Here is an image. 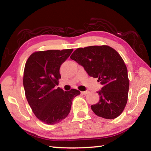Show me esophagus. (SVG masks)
Instances as JSON below:
<instances>
[{
    "instance_id": "esophagus-1",
    "label": "esophagus",
    "mask_w": 151,
    "mask_h": 151,
    "mask_svg": "<svg viewBox=\"0 0 151 151\" xmlns=\"http://www.w3.org/2000/svg\"><path fill=\"white\" fill-rule=\"evenodd\" d=\"M88 93V91H83V92H81V94H84V95H85V94H87Z\"/></svg>"
}]
</instances>
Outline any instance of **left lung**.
Returning a JSON list of instances; mask_svg holds the SVG:
<instances>
[{
  "label": "left lung",
  "mask_w": 151,
  "mask_h": 151,
  "mask_svg": "<svg viewBox=\"0 0 151 151\" xmlns=\"http://www.w3.org/2000/svg\"><path fill=\"white\" fill-rule=\"evenodd\" d=\"M70 58L101 84L96 92L99 101L91 105L94 114L106 119L118 117L127 104L129 88L127 66L119 53L109 46H91L77 48Z\"/></svg>",
  "instance_id": "left-lung-1"
}]
</instances>
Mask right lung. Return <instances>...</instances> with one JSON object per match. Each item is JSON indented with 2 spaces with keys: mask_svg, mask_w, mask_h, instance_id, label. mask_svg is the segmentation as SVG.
<instances>
[{
  "mask_svg": "<svg viewBox=\"0 0 151 151\" xmlns=\"http://www.w3.org/2000/svg\"><path fill=\"white\" fill-rule=\"evenodd\" d=\"M73 49L48 50L34 52L24 66L25 95L35 116L45 124L52 125L69 114L74 97L80 91H64L55 86L61 78L60 68Z\"/></svg>",
  "mask_w": 151,
  "mask_h": 151,
  "instance_id": "1",
  "label": "right lung"
}]
</instances>
